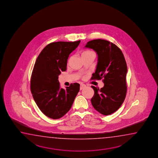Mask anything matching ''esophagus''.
<instances>
[{
	"instance_id": "1",
	"label": "esophagus",
	"mask_w": 158,
	"mask_h": 158,
	"mask_svg": "<svg viewBox=\"0 0 158 158\" xmlns=\"http://www.w3.org/2000/svg\"><path fill=\"white\" fill-rule=\"evenodd\" d=\"M86 87V85H85V84H81L80 85V90H82L84 88H85V87Z\"/></svg>"
}]
</instances>
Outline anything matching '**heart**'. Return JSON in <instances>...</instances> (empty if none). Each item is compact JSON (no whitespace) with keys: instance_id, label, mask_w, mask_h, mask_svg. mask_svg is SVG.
<instances>
[{"instance_id":"obj_1","label":"heart","mask_w":158,"mask_h":158,"mask_svg":"<svg viewBox=\"0 0 158 158\" xmlns=\"http://www.w3.org/2000/svg\"><path fill=\"white\" fill-rule=\"evenodd\" d=\"M91 53H93V52H92V51H85L83 52L82 54V55H88V54H91Z\"/></svg>"}]
</instances>
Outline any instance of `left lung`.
Returning a JSON list of instances; mask_svg holds the SVG:
<instances>
[{
  "label": "left lung",
  "instance_id": "8db88e82",
  "mask_svg": "<svg viewBox=\"0 0 158 158\" xmlns=\"http://www.w3.org/2000/svg\"><path fill=\"white\" fill-rule=\"evenodd\" d=\"M85 47L94 50L98 56L95 72L91 80L103 78L104 83L101 89L91 86L94 91L91 104L102 114H112L120 107L127 94L128 70L124 55L116 44L104 40H90Z\"/></svg>",
  "mask_w": 158,
  "mask_h": 158
}]
</instances>
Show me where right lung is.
I'll return each instance as SVG.
<instances>
[{
  "label": "right lung",
  "mask_w": 158,
  "mask_h": 158,
  "mask_svg": "<svg viewBox=\"0 0 158 158\" xmlns=\"http://www.w3.org/2000/svg\"><path fill=\"white\" fill-rule=\"evenodd\" d=\"M81 40L56 42L47 44L37 57L30 80L34 100L46 116L57 119L66 114L80 90V84L60 88L58 77L67 69L68 58Z\"/></svg>",
  "instance_id": "obj_1"
}]
</instances>
